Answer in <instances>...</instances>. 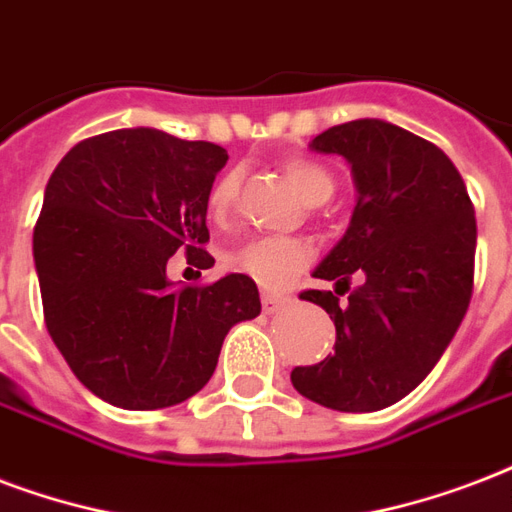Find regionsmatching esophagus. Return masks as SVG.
<instances>
[{"label": "esophagus", "mask_w": 512, "mask_h": 512, "mask_svg": "<svg viewBox=\"0 0 512 512\" xmlns=\"http://www.w3.org/2000/svg\"><path fill=\"white\" fill-rule=\"evenodd\" d=\"M287 300L279 298V295H271V292H263V311L265 314H276L279 308L284 306Z\"/></svg>", "instance_id": "34e87169"}]
</instances>
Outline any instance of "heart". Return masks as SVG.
<instances>
[{"mask_svg":"<svg viewBox=\"0 0 512 512\" xmlns=\"http://www.w3.org/2000/svg\"><path fill=\"white\" fill-rule=\"evenodd\" d=\"M284 174L298 190V195L308 206L325 204L333 195L335 182L330 171L322 169L319 163L306 161V158H290L284 163ZM241 177L239 171H228L222 174L209 190V212L214 220L225 222L236 206L239 198ZM314 260V249L311 244L300 239H282V236H263V239H252L241 247L230 249L225 263L236 273H244L252 282H257L263 290L282 292L292 284L308 263Z\"/></svg>","mask_w":512,"mask_h":512,"instance_id":"1","label":"heart"}]
</instances>
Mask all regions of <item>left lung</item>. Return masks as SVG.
Segmentation results:
<instances>
[{"label": "left lung", "mask_w": 512, "mask_h": 512, "mask_svg": "<svg viewBox=\"0 0 512 512\" xmlns=\"http://www.w3.org/2000/svg\"><path fill=\"white\" fill-rule=\"evenodd\" d=\"M311 150L343 155L360 198L314 271L335 292H300L335 322V354L292 370V386L333 411H381L427 378L462 325L475 276L473 201L446 152L384 120L327 128ZM354 272L363 284L351 291Z\"/></svg>", "instance_id": "8db88e82"}]
</instances>
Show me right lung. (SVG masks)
<instances>
[{
  "label": "right lung",
  "instance_id": "obj_1",
  "mask_svg": "<svg viewBox=\"0 0 512 512\" xmlns=\"http://www.w3.org/2000/svg\"><path fill=\"white\" fill-rule=\"evenodd\" d=\"M228 152L155 128H120L66 152L34 225L45 325L85 389L126 411L169 408L212 378L257 284L228 273L171 284L166 263L212 268L206 206Z\"/></svg>",
  "mask_w": 512,
  "mask_h": 512
}]
</instances>
